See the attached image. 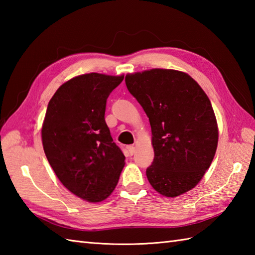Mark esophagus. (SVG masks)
<instances>
[{"label":"esophagus","mask_w":255,"mask_h":255,"mask_svg":"<svg viewBox=\"0 0 255 255\" xmlns=\"http://www.w3.org/2000/svg\"><path fill=\"white\" fill-rule=\"evenodd\" d=\"M127 149H128V152H129V154H130V155H132L134 153V147H133V145H128Z\"/></svg>","instance_id":"obj_1"}]
</instances>
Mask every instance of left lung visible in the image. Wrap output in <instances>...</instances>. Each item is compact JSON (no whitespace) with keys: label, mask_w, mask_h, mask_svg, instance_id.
<instances>
[{"label":"left lung","mask_w":255,"mask_h":255,"mask_svg":"<svg viewBox=\"0 0 255 255\" xmlns=\"http://www.w3.org/2000/svg\"><path fill=\"white\" fill-rule=\"evenodd\" d=\"M125 82L150 122L154 159L145 174L151 186L166 197L188 192L209 169L218 144L208 96L193 78L176 70L127 74Z\"/></svg>","instance_id":"left-lung-1"}]
</instances>
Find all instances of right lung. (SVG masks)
I'll list each match as a JSON object with an SVG mask.
<instances>
[{"label":"right lung","instance_id":"1","mask_svg":"<svg viewBox=\"0 0 255 255\" xmlns=\"http://www.w3.org/2000/svg\"><path fill=\"white\" fill-rule=\"evenodd\" d=\"M123 80L100 73L69 80L52 96L42 124V145L57 177L91 203L110 196L125 165L105 122L107 97Z\"/></svg>","mask_w":255,"mask_h":255}]
</instances>
